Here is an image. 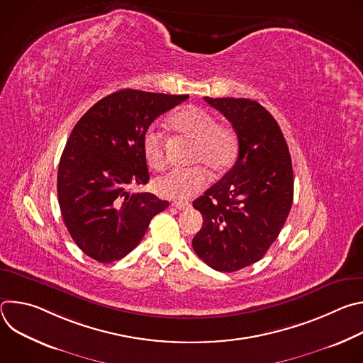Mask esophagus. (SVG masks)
I'll return each mask as SVG.
<instances>
[{
  "mask_svg": "<svg viewBox=\"0 0 363 363\" xmlns=\"http://www.w3.org/2000/svg\"><path fill=\"white\" fill-rule=\"evenodd\" d=\"M174 205L177 206V208L179 211H184V210H189L191 208V203L189 202H174Z\"/></svg>",
  "mask_w": 363,
  "mask_h": 363,
  "instance_id": "34e87169",
  "label": "esophagus"
}]
</instances>
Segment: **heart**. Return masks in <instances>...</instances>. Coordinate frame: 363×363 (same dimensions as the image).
I'll return each instance as SVG.
<instances>
[{"label":"heart","mask_w":363,"mask_h":363,"mask_svg":"<svg viewBox=\"0 0 363 363\" xmlns=\"http://www.w3.org/2000/svg\"><path fill=\"white\" fill-rule=\"evenodd\" d=\"M171 128L182 138L192 142L189 149V164H198L185 169H174L157 178L155 189L162 196L174 199H188L206 186V172L203 166L214 174L225 171L237 153V138L234 132L202 109L185 108L169 119ZM143 155L147 165L161 171L167 165L164 136L149 129L142 140Z\"/></svg>","instance_id":"1"}]
</instances>
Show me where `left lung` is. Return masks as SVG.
<instances>
[{
	"label": "left lung",
	"mask_w": 363,
	"mask_h": 363,
	"mask_svg": "<svg viewBox=\"0 0 363 363\" xmlns=\"http://www.w3.org/2000/svg\"><path fill=\"white\" fill-rule=\"evenodd\" d=\"M233 125L238 157L233 168L194 201L203 223L192 247L203 263L231 273L262 260L293 203V168L276 119L250 99L203 97Z\"/></svg>",
	"instance_id": "left-lung-1"
}]
</instances>
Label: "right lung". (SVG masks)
Wrapping results in <instances>:
<instances>
[{
    "label": "right lung",
    "instance_id": "1",
    "mask_svg": "<svg viewBox=\"0 0 363 363\" xmlns=\"http://www.w3.org/2000/svg\"><path fill=\"white\" fill-rule=\"evenodd\" d=\"M188 97L123 89L99 100L72 130L59 164V205L73 241L93 260H121L169 205L130 186L149 181L147 128Z\"/></svg>",
    "mask_w": 363,
    "mask_h": 363
}]
</instances>
